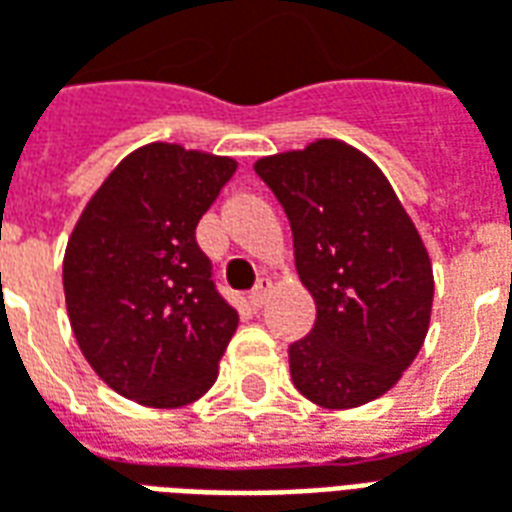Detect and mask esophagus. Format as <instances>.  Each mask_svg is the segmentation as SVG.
<instances>
[{"label":"esophagus","mask_w":512,"mask_h":512,"mask_svg":"<svg viewBox=\"0 0 512 512\" xmlns=\"http://www.w3.org/2000/svg\"><path fill=\"white\" fill-rule=\"evenodd\" d=\"M268 296H271V279H257L255 290L249 293V304L257 310V307H263V304H266Z\"/></svg>","instance_id":"1"}]
</instances>
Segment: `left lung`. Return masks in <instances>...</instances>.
<instances>
[{
	"mask_svg": "<svg viewBox=\"0 0 512 512\" xmlns=\"http://www.w3.org/2000/svg\"><path fill=\"white\" fill-rule=\"evenodd\" d=\"M293 230L315 301L312 332L290 345V378L321 408H356L400 381L430 326L433 266L373 158L340 139L257 158Z\"/></svg>",
	"mask_w": 512,
	"mask_h": 512,
	"instance_id": "1",
	"label": "left lung"
}]
</instances>
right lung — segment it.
Here are the masks:
<instances>
[{
	"mask_svg": "<svg viewBox=\"0 0 512 512\" xmlns=\"http://www.w3.org/2000/svg\"><path fill=\"white\" fill-rule=\"evenodd\" d=\"M238 161L169 142L136 147L84 205L62 260L76 343L117 395L194 403L219 376L238 312L194 230Z\"/></svg>",
	"mask_w": 512,
	"mask_h": 512,
	"instance_id": "1",
	"label": "right lung"
}]
</instances>
